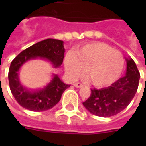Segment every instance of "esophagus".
Instances as JSON below:
<instances>
[{"instance_id": "obj_1", "label": "esophagus", "mask_w": 146, "mask_h": 146, "mask_svg": "<svg viewBox=\"0 0 146 146\" xmlns=\"http://www.w3.org/2000/svg\"><path fill=\"white\" fill-rule=\"evenodd\" d=\"M73 85H74V87H76V88H82L83 86H84V84H81V83H75V84H73Z\"/></svg>"}]
</instances>
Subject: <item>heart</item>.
Returning a JSON list of instances; mask_svg holds the SVG:
<instances>
[{"label": "heart", "mask_w": 146, "mask_h": 146, "mask_svg": "<svg viewBox=\"0 0 146 146\" xmlns=\"http://www.w3.org/2000/svg\"><path fill=\"white\" fill-rule=\"evenodd\" d=\"M123 54L106 44L94 42L83 46L76 52L70 51L65 58V68L72 78H87L97 87L110 85L119 78L123 70Z\"/></svg>", "instance_id": "obj_1"}]
</instances>
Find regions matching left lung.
Returning <instances> with one entry per match:
<instances>
[{"label": "left lung", "mask_w": 146, "mask_h": 146, "mask_svg": "<svg viewBox=\"0 0 146 146\" xmlns=\"http://www.w3.org/2000/svg\"><path fill=\"white\" fill-rule=\"evenodd\" d=\"M125 76L108 88L92 89V94L83 102L86 110L95 116L110 117L124 110L137 92L140 73L131 58L126 59Z\"/></svg>", "instance_id": "obj_1"}]
</instances>
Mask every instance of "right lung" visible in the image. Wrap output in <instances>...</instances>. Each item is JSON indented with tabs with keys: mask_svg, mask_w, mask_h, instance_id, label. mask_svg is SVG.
Instances as JSON below:
<instances>
[{
	"mask_svg": "<svg viewBox=\"0 0 146 146\" xmlns=\"http://www.w3.org/2000/svg\"><path fill=\"white\" fill-rule=\"evenodd\" d=\"M65 54L64 42L56 39H46L25 49L11 62L8 71L9 86L18 103L33 112H42L53 108L60 101L65 90L70 84L63 83L57 74H53L44 86L37 90H28L22 85L19 70L31 59L40 58L48 61L54 68L62 64Z\"/></svg>",
	"mask_w": 146,
	"mask_h": 146,
	"instance_id": "obj_1",
	"label": "right lung"
}]
</instances>
